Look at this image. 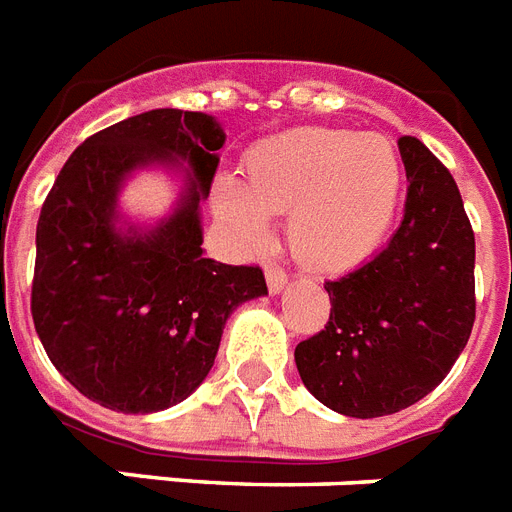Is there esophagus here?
Returning <instances> with one entry per match:
<instances>
[{
	"instance_id": "34e87169",
	"label": "esophagus",
	"mask_w": 512,
	"mask_h": 512,
	"mask_svg": "<svg viewBox=\"0 0 512 512\" xmlns=\"http://www.w3.org/2000/svg\"><path fill=\"white\" fill-rule=\"evenodd\" d=\"M265 281H268V289L270 294H278V291L286 286V281H289V276H286V270L278 268V265L268 263L265 265Z\"/></svg>"
}]
</instances>
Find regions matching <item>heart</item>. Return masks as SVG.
I'll use <instances>...</instances> for the list:
<instances>
[{"label":"heart","mask_w":512,"mask_h":512,"mask_svg":"<svg viewBox=\"0 0 512 512\" xmlns=\"http://www.w3.org/2000/svg\"><path fill=\"white\" fill-rule=\"evenodd\" d=\"M244 187L218 179L213 210L236 242L260 249L270 216H289V242L312 268H349L388 229L401 192V161L380 135L343 130L283 132L244 158Z\"/></svg>","instance_id":"b5f03b06"}]
</instances>
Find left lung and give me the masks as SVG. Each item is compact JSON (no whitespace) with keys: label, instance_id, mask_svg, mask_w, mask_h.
Here are the masks:
<instances>
[{"label":"left lung","instance_id":"1","mask_svg":"<svg viewBox=\"0 0 512 512\" xmlns=\"http://www.w3.org/2000/svg\"><path fill=\"white\" fill-rule=\"evenodd\" d=\"M409 192L388 247L325 281V330L296 346V369L317 401L375 419L435 390L466 349L476 317L474 229L458 184L411 135L398 140Z\"/></svg>","mask_w":512,"mask_h":512}]
</instances>
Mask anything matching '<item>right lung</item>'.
Wrapping results in <instances>:
<instances>
[{
  "label": "right lung",
  "mask_w": 512,
  "mask_h": 512,
  "mask_svg": "<svg viewBox=\"0 0 512 512\" xmlns=\"http://www.w3.org/2000/svg\"><path fill=\"white\" fill-rule=\"evenodd\" d=\"M223 140L200 111H145L90 135L46 195L30 315L51 364L106 409L150 414L184 401L216 362L231 312L268 294L260 265L216 263L200 247L197 205ZM179 157L191 163L180 208L156 230H119L123 176Z\"/></svg>",
  "instance_id": "add662e5"
}]
</instances>
